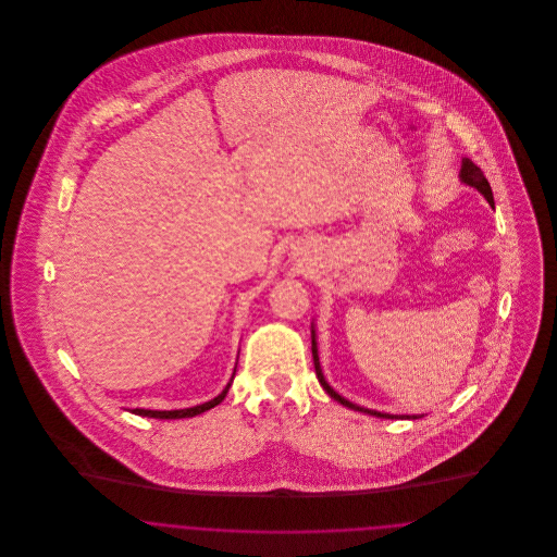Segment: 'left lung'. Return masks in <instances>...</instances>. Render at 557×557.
<instances>
[{
	"label": "left lung",
	"instance_id": "8db88e82",
	"mask_svg": "<svg viewBox=\"0 0 557 557\" xmlns=\"http://www.w3.org/2000/svg\"><path fill=\"white\" fill-rule=\"evenodd\" d=\"M459 180H461V184L474 187L476 191H480V194L486 198V202H488L491 207H495L493 189L488 186V182H486L484 173L480 171V166H476L472 160L461 159ZM311 350H313V363H315V373H318L319 384L323 386V391H325L330 397L334 398V400H338L341 405H345L348 409H355V411H361V413H370V416H375V418H386V420H418V418H424V416H395V413H386V411H375V409L361 407V405H357V403L348 400V398L343 397V395H338V393L327 384V380H325V375H323V371H321L318 352V336H315V323H311Z\"/></svg>",
	"mask_w": 557,
	"mask_h": 557
}]
</instances>
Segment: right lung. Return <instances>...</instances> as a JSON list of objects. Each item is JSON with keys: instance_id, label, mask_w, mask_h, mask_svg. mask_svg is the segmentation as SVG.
Returning a JSON list of instances; mask_svg holds the SVG:
<instances>
[{"instance_id": "add662e5", "label": "right lung", "mask_w": 557, "mask_h": 557, "mask_svg": "<svg viewBox=\"0 0 557 557\" xmlns=\"http://www.w3.org/2000/svg\"><path fill=\"white\" fill-rule=\"evenodd\" d=\"M234 375H236V370H234ZM234 375H232V380L227 382V386L223 388V393H221V395H216V397L211 398V400H207V403H202V405L186 407V409H171V411H162V409H141V407H135V409H132V413H135V416H141V418H157V420H182V418H194V416H200V413L209 411V409H212L214 405H219L223 398L227 397L230 386H232V382H234Z\"/></svg>"}]
</instances>
